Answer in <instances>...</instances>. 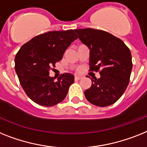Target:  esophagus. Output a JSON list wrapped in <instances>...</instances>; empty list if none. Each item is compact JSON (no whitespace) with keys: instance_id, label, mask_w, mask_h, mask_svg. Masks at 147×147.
Wrapping results in <instances>:
<instances>
[{"instance_id":"1","label":"esophagus","mask_w":147,"mask_h":147,"mask_svg":"<svg viewBox=\"0 0 147 147\" xmlns=\"http://www.w3.org/2000/svg\"><path fill=\"white\" fill-rule=\"evenodd\" d=\"M80 79H82V76H75L74 77L75 80H80Z\"/></svg>"}]
</instances>
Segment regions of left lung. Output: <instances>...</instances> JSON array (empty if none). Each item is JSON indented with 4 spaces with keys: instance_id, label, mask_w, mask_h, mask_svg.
I'll return each instance as SVG.
<instances>
[{
    "instance_id": "1",
    "label": "left lung",
    "mask_w": 147,
    "mask_h": 147,
    "mask_svg": "<svg viewBox=\"0 0 147 147\" xmlns=\"http://www.w3.org/2000/svg\"><path fill=\"white\" fill-rule=\"evenodd\" d=\"M82 43L90 49V71H100L92 86L84 92L91 104L107 107L114 104L128 86L132 70L131 54L124 42L107 31L93 28L76 29Z\"/></svg>"
}]
</instances>
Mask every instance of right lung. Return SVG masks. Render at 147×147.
Here are the masks:
<instances>
[{
    "label": "right lung",
    "instance_id": "right-lung-1",
    "mask_svg": "<svg viewBox=\"0 0 147 147\" xmlns=\"http://www.w3.org/2000/svg\"><path fill=\"white\" fill-rule=\"evenodd\" d=\"M77 38L74 30L49 31L31 39L16 53V72L25 92L34 102L52 107L65 99L74 76L65 73L55 81L49 71Z\"/></svg>",
    "mask_w": 147,
    "mask_h": 147
}]
</instances>
